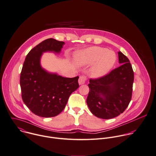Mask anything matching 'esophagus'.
I'll return each instance as SVG.
<instances>
[{"label": "esophagus", "instance_id": "obj_1", "mask_svg": "<svg viewBox=\"0 0 156 156\" xmlns=\"http://www.w3.org/2000/svg\"><path fill=\"white\" fill-rule=\"evenodd\" d=\"M86 76H80V78L78 80V83L80 85H81V84H83L85 83L86 82Z\"/></svg>", "mask_w": 156, "mask_h": 156}]
</instances>
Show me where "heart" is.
<instances>
[{
    "label": "heart",
    "instance_id": "b5f03b06",
    "mask_svg": "<svg viewBox=\"0 0 156 156\" xmlns=\"http://www.w3.org/2000/svg\"><path fill=\"white\" fill-rule=\"evenodd\" d=\"M75 60L80 66L95 63L90 74L92 78H98L106 75L112 69L116 62L117 56L113 51L106 48L92 47L77 53Z\"/></svg>",
    "mask_w": 156,
    "mask_h": 156
}]
</instances>
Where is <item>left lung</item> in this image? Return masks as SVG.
I'll return each instance as SVG.
<instances>
[{
  "label": "left lung",
  "instance_id": "left-lung-1",
  "mask_svg": "<svg viewBox=\"0 0 156 156\" xmlns=\"http://www.w3.org/2000/svg\"><path fill=\"white\" fill-rule=\"evenodd\" d=\"M121 64L106 75L90 79L86 100L90 112L103 119H111L122 114L132 97L134 72L129 59L118 52Z\"/></svg>",
  "mask_w": 156,
  "mask_h": 156
}]
</instances>
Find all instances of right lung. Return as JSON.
<instances>
[{"label": "right lung", "instance_id": "obj_1", "mask_svg": "<svg viewBox=\"0 0 156 156\" xmlns=\"http://www.w3.org/2000/svg\"><path fill=\"white\" fill-rule=\"evenodd\" d=\"M64 44L47 39L32 48L23 62L20 76L22 100L37 116L47 118L58 115L64 109L71 94L79 87V76L62 77L41 67L42 53H59Z\"/></svg>", "mask_w": 156, "mask_h": 156}]
</instances>
